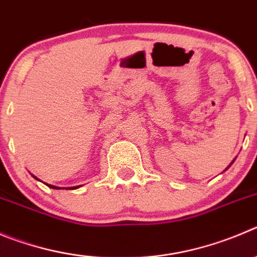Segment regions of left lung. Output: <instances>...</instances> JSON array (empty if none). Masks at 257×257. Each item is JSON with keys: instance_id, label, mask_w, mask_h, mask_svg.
<instances>
[{"instance_id": "1", "label": "left lung", "mask_w": 257, "mask_h": 257, "mask_svg": "<svg viewBox=\"0 0 257 257\" xmlns=\"http://www.w3.org/2000/svg\"><path fill=\"white\" fill-rule=\"evenodd\" d=\"M232 162H233V161H232Z\"/></svg>"}]
</instances>
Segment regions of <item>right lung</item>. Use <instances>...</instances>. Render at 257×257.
Segmentation results:
<instances>
[{
    "label": "right lung",
    "mask_w": 257,
    "mask_h": 257,
    "mask_svg": "<svg viewBox=\"0 0 257 257\" xmlns=\"http://www.w3.org/2000/svg\"><path fill=\"white\" fill-rule=\"evenodd\" d=\"M33 177H34L35 180H39V179H38V177H35L34 175H33ZM39 181H40V180H39ZM47 186H49V188H52V189H61V188H59V186L50 185V184H47ZM77 188H80V186H72V188H66V189H67V190H68V189H71V190H73V189H77ZM62 189H63V188H62Z\"/></svg>",
    "instance_id": "1"
}]
</instances>
